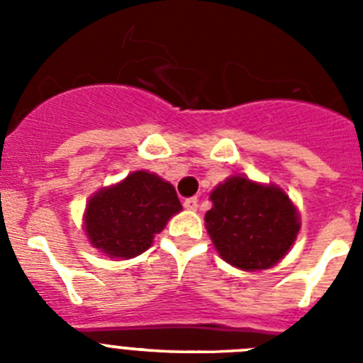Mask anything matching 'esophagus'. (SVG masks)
Wrapping results in <instances>:
<instances>
[{
  "instance_id": "esophagus-1",
  "label": "esophagus",
  "mask_w": 363,
  "mask_h": 363,
  "mask_svg": "<svg viewBox=\"0 0 363 363\" xmlns=\"http://www.w3.org/2000/svg\"><path fill=\"white\" fill-rule=\"evenodd\" d=\"M184 207L187 211H196L198 209V198H187L184 201Z\"/></svg>"
}]
</instances>
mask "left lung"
Instances as JSON below:
<instances>
[{
    "label": "left lung",
    "mask_w": 363,
    "mask_h": 363,
    "mask_svg": "<svg viewBox=\"0 0 363 363\" xmlns=\"http://www.w3.org/2000/svg\"><path fill=\"white\" fill-rule=\"evenodd\" d=\"M205 214L221 259L242 271L271 269L284 258L300 233V213L284 189L233 174L209 194Z\"/></svg>",
    "instance_id": "obj_1"
}]
</instances>
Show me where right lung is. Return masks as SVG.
<instances>
[{"label": "right lung", "instance_id": "right-lung-1", "mask_svg": "<svg viewBox=\"0 0 363 363\" xmlns=\"http://www.w3.org/2000/svg\"><path fill=\"white\" fill-rule=\"evenodd\" d=\"M179 211L182 203L172 184L154 172L134 171L89 198L83 230L99 252L129 259L145 252Z\"/></svg>", "mask_w": 363, "mask_h": 363}]
</instances>
